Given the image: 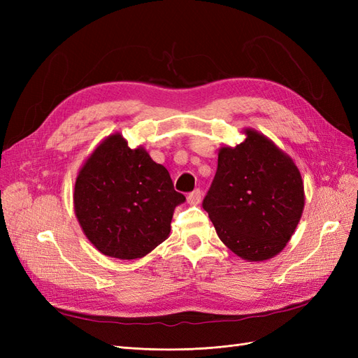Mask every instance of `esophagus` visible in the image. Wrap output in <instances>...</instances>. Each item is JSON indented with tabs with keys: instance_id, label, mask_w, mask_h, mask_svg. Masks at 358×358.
I'll return each mask as SVG.
<instances>
[{
	"instance_id": "obj_1",
	"label": "esophagus",
	"mask_w": 358,
	"mask_h": 358,
	"mask_svg": "<svg viewBox=\"0 0 358 358\" xmlns=\"http://www.w3.org/2000/svg\"><path fill=\"white\" fill-rule=\"evenodd\" d=\"M201 196H203V194H201L200 189H194L192 192L188 194V203L199 204L201 201Z\"/></svg>"
}]
</instances>
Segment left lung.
Wrapping results in <instances>:
<instances>
[{
  "instance_id": "left-lung-1",
  "label": "left lung",
  "mask_w": 358,
  "mask_h": 358,
  "mask_svg": "<svg viewBox=\"0 0 358 358\" xmlns=\"http://www.w3.org/2000/svg\"><path fill=\"white\" fill-rule=\"evenodd\" d=\"M234 148L224 146L203 200L222 243L248 262L279 254L305 208L297 166L272 140L255 129Z\"/></svg>"
}]
</instances>
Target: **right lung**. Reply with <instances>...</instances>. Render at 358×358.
Masks as SVG:
<instances>
[{"mask_svg": "<svg viewBox=\"0 0 358 358\" xmlns=\"http://www.w3.org/2000/svg\"><path fill=\"white\" fill-rule=\"evenodd\" d=\"M73 200L85 236L101 254L136 259L167 239L173 212L185 196L145 148L131 149L116 133L85 161Z\"/></svg>", "mask_w": 358, "mask_h": 358, "instance_id": "1", "label": "right lung"}]
</instances>
